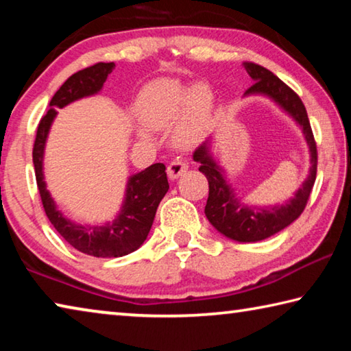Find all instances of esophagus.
Returning <instances> with one entry per match:
<instances>
[{"label":"esophagus","instance_id":"1","mask_svg":"<svg viewBox=\"0 0 351 351\" xmlns=\"http://www.w3.org/2000/svg\"><path fill=\"white\" fill-rule=\"evenodd\" d=\"M187 169H189L187 162H184V161H173V162H171V164L169 165V167H167V175H169L170 180H178V178H180Z\"/></svg>","mask_w":351,"mask_h":351}]
</instances>
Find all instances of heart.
<instances>
[{
  "label": "heart",
  "instance_id": "heart-1",
  "mask_svg": "<svg viewBox=\"0 0 351 351\" xmlns=\"http://www.w3.org/2000/svg\"><path fill=\"white\" fill-rule=\"evenodd\" d=\"M210 108V94L204 86L184 88L170 82L148 88L138 104L141 119L154 130L170 128L186 116L180 132L182 142H190L197 136ZM138 136L147 138L145 130H138Z\"/></svg>",
  "mask_w": 351,
  "mask_h": 351
}]
</instances>
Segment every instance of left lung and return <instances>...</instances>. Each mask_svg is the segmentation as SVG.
<instances>
[{
  "mask_svg": "<svg viewBox=\"0 0 351 351\" xmlns=\"http://www.w3.org/2000/svg\"><path fill=\"white\" fill-rule=\"evenodd\" d=\"M243 68L254 80V85L243 97L261 96L276 104L302 130L310 153V170L293 197L282 204L258 206L246 203L228 181V170L212 152V136L193 152V161L199 164V171L209 181V198L204 209L209 223L226 239L239 243H255L280 232L304 212L316 181L317 152L306 110L299 96L277 75L260 64L243 63Z\"/></svg>",
  "mask_w": 351,
  "mask_h": 351,
  "instance_id": "obj_1",
  "label": "left lung"
}]
</instances>
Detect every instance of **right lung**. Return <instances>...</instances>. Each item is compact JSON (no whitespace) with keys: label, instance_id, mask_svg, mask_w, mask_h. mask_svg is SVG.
<instances>
[{"label":"right lung","instance_id":"add662e5","mask_svg":"<svg viewBox=\"0 0 351 351\" xmlns=\"http://www.w3.org/2000/svg\"><path fill=\"white\" fill-rule=\"evenodd\" d=\"M114 66L116 64L112 62L97 63L73 74L63 83L52 97L46 116L40 121L32 152L41 203L51 224L77 251L99 258L122 257L139 249L147 240L158 206L169 190L165 165L161 162L130 175L121 209L117 210L112 221L100 224H82L64 217L47 190L45 181V150L47 136L57 117V110L99 94Z\"/></svg>","mask_w":351,"mask_h":351}]
</instances>
